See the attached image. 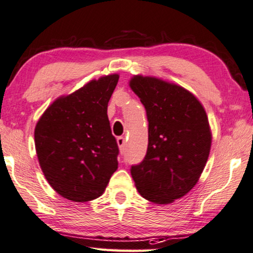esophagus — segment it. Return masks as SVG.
Wrapping results in <instances>:
<instances>
[{"instance_id": "1", "label": "esophagus", "mask_w": 253, "mask_h": 253, "mask_svg": "<svg viewBox=\"0 0 253 253\" xmlns=\"http://www.w3.org/2000/svg\"><path fill=\"white\" fill-rule=\"evenodd\" d=\"M126 138L124 137H118V145L121 151H123L124 147H126Z\"/></svg>"}]
</instances>
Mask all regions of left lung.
<instances>
[{"mask_svg": "<svg viewBox=\"0 0 253 253\" xmlns=\"http://www.w3.org/2000/svg\"><path fill=\"white\" fill-rule=\"evenodd\" d=\"M148 121V146L144 160L131 166V175L142 197L168 204L192 189L206 167L211 147L207 113L184 87L155 78L130 81Z\"/></svg>", "mask_w": 253, "mask_h": 253, "instance_id": "8db88e82", "label": "left lung"}]
</instances>
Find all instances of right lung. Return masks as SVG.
<instances>
[{"instance_id":"right-lung-1","label":"right lung","mask_w":253,"mask_h":253,"mask_svg":"<svg viewBox=\"0 0 253 253\" xmlns=\"http://www.w3.org/2000/svg\"><path fill=\"white\" fill-rule=\"evenodd\" d=\"M119 75L91 81L57 99L36 124L40 166L51 187L65 199L86 202L99 197L118 169L119 146L107 106Z\"/></svg>"}]
</instances>
